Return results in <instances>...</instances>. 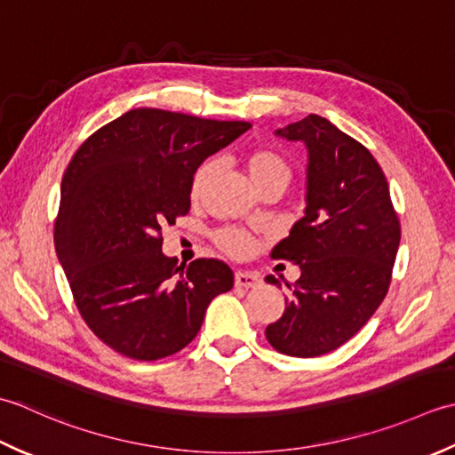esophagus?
I'll list each match as a JSON object with an SVG mask.
<instances>
[{
    "mask_svg": "<svg viewBox=\"0 0 455 455\" xmlns=\"http://www.w3.org/2000/svg\"><path fill=\"white\" fill-rule=\"evenodd\" d=\"M257 283H259L257 273H249V271L235 273V286H243V289H249V286H255Z\"/></svg>",
    "mask_w": 455,
    "mask_h": 455,
    "instance_id": "1",
    "label": "esophagus"
}]
</instances>
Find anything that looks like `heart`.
Returning a JSON list of instances; mask_svg holds the SVG:
<instances>
[{
  "instance_id": "heart-1",
  "label": "heart",
  "mask_w": 455,
  "mask_h": 455,
  "mask_svg": "<svg viewBox=\"0 0 455 455\" xmlns=\"http://www.w3.org/2000/svg\"><path fill=\"white\" fill-rule=\"evenodd\" d=\"M214 166H216L214 161H206L196 171V174H194V180H192L194 194H198L204 188V184H206V180L210 179V174L214 172ZM245 166H247L249 176H251V180L255 182V187H261V184L273 179H279V176L291 179V166L284 161V156L273 149H267V147H259V149H253L249 153L245 159ZM218 243L224 251L237 257L245 255L253 249L251 235H249L247 231L234 229V228L221 229L218 234Z\"/></svg>"
}]
</instances>
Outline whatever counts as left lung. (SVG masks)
<instances>
[{"label": "left lung", "instance_id": "1", "mask_svg": "<svg viewBox=\"0 0 455 455\" xmlns=\"http://www.w3.org/2000/svg\"><path fill=\"white\" fill-rule=\"evenodd\" d=\"M275 135L304 143L308 164L304 216L271 251L300 276L284 283L286 308L265 336L284 355L318 357L354 338L383 302L401 224L373 155L326 117L310 114ZM265 281L281 286L273 275Z\"/></svg>", "mask_w": 455, "mask_h": 455}]
</instances>
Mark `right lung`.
<instances>
[{
	"mask_svg": "<svg viewBox=\"0 0 455 455\" xmlns=\"http://www.w3.org/2000/svg\"><path fill=\"white\" fill-rule=\"evenodd\" d=\"M251 124L139 108L90 135L60 184L54 247L88 328L139 361L196 338L208 304L234 286L218 259L187 268L163 253L161 228L190 210L194 172Z\"/></svg>",
	"mask_w": 455,
	"mask_h": 455,
	"instance_id": "right-lung-1",
	"label": "right lung"
}]
</instances>
